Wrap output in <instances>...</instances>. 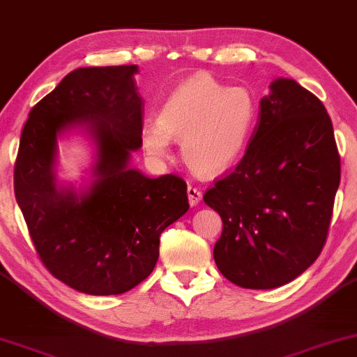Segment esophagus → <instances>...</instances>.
Returning <instances> with one entry per match:
<instances>
[{"label": "esophagus", "mask_w": 357, "mask_h": 357, "mask_svg": "<svg viewBox=\"0 0 357 357\" xmlns=\"http://www.w3.org/2000/svg\"><path fill=\"white\" fill-rule=\"evenodd\" d=\"M188 199H189V204H191V206H197L202 199V192L199 191L197 188L189 186L188 188Z\"/></svg>", "instance_id": "obj_1"}]
</instances>
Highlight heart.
<instances>
[{"label": "heart", "instance_id": "heart-1", "mask_svg": "<svg viewBox=\"0 0 357 357\" xmlns=\"http://www.w3.org/2000/svg\"><path fill=\"white\" fill-rule=\"evenodd\" d=\"M259 121V101L251 89L197 73L169 94L158 119L145 123L142 145L146 155L163 160L171 139L181 140L189 168L202 176L227 173L243 158Z\"/></svg>", "mask_w": 357, "mask_h": 357}]
</instances>
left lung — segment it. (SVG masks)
<instances>
[{
	"instance_id": "obj_1",
	"label": "left lung",
	"mask_w": 357,
	"mask_h": 357,
	"mask_svg": "<svg viewBox=\"0 0 357 357\" xmlns=\"http://www.w3.org/2000/svg\"><path fill=\"white\" fill-rule=\"evenodd\" d=\"M269 89L245 156L204 194L223 222L217 268L245 289L281 287L315 263L341 178L333 123L320 99L289 78Z\"/></svg>"
}]
</instances>
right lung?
<instances>
[{"label": "right lung", "mask_w": 357, "mask_h": 357, "mask_svg": "<svg viewBox=\"0 0 357 357\" xmlns=\"http://www.w3.org/2000/svg\"><path fill=\"white\" fill-rule=\"evenodd\" d=\"M137 65L76 68L31 109L24 126L14 194L45 268L89 296H117L153 271L160 235L188 212L186 183L146 178L129 166L142 146ZM82 126L97 145L92 184L79 195L56 184V139Z\"/></svg>", "instance_id": "add662e5"}]
</instances>
